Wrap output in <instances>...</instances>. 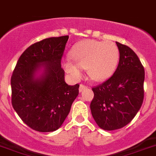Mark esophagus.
Wrapping results in <instances>:
<instances>
[{"mask_svg": "<svg viewBox=\"0 0 156 156\" xmlns=\"http://www.w3.org/2000/svg\"><path fill=\"white\" fill-rule=\"evenodd\" d=\"M86 87H87V86H85L84 84H80V88H79L80 92H82L83 90L85 89Z\"/></svg>", "mask_w": 156, "mask_h": 156, "instance_id": "34e87169", "label": "esophagus"}]
</instances>
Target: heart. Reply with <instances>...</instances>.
<instances>
[{
    "label": "heart",
    "mask_w": 156,
    "mask_h": 156,
    "mask_svg": "<svg viewBox=\"0 0 156 156\" xmlns=\"http://www.w3.org/2000/svg\"><path fill=\"white\" fill-rule=\"evenodd\" d=\"M119 48L112 41L85 40L80 41L70 52L72 60L64 63L65 70L74 78H79L82 69L94 80H104L112 75L119 61Z\"/></svg>",
    "instance_id": "obj_1"
}]
</instances>
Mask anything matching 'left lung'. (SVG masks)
Here are the masks:
<instances>
[{
	"label": "left lung",
	"mask_w": 156,
	"mask_h": 156,
	"mask_svg": "<svg viewBox=\"0 0 156 156\" xmlns=\"http://www.w3.org/2000/svg\"><path fill=\"white\" fill-rule=\"evenodd\" d=\"M119 60L113 75L92 87L90 108L100 128L112 131L132 121L144 97V68L138 56L125 44L116 42Z\"/></svg>",
	"instance_id": "8db88e82"
}]
</instances>
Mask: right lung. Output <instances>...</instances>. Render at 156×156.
Masks as SVG:
<instances>
[{"label":"right lung","mask_w":156,"mask_h":156,"mask_svg":"<svg viewBox=\"0 0 156 156\" xmlns=\"http://www.w3.org/2000/svg\"><path fill=\"white\" fill-rule=\"evenodd\" d=\"M69 36L50 37L29 46L20 56L11 77L12 105L30 128L41 132L57 130L79 94L80 84L64 81L61 59ZM44 63L38 79L34 73Z\"/></svg>","instance_id":"1"}]
</instances>
